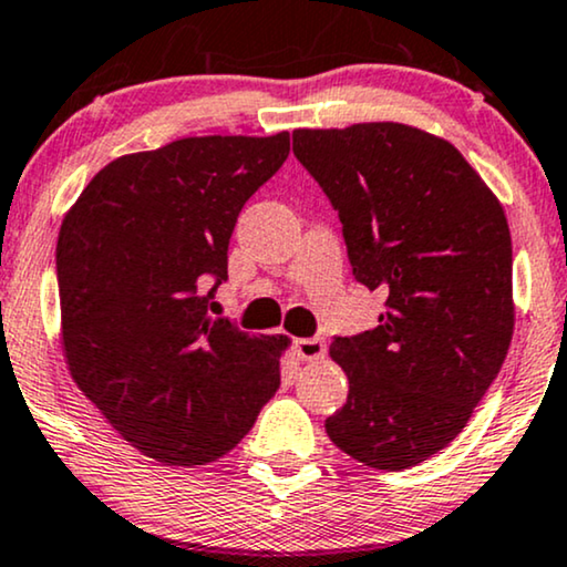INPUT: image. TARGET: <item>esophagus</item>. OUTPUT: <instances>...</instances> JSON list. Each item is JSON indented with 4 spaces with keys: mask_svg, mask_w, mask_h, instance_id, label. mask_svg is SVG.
Wrapping results in <instances>:
<instances>
[{
    "mask_svg": "<svg viewBox=\"0 0 567 567\" xmlns=\"http://www.w3.org/2000/svg\"><path fill=\"white\" fill-rule=\"evenodd\" d=\"M293 354L301 362H318V359L326 357V343H322V338H299L293 343Z\"/></svg>",
    "mask_w": 567,
    "mask_h": 567,
    "instance_id": "34e87169",
    "label": "esophagus"
}]
</instances>
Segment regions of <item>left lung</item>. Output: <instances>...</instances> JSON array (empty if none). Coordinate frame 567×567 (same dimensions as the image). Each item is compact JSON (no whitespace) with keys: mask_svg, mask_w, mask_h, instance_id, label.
I'll use <instances>...</instances> for the list:
<instances>
[{"mask_svg":"<svg viewBox=\"0 0 567 567\" xmlns=\"http://www.w3.org/2000/svg\"><path fill=\"white\" fill-rule=\"evenodd\" d=\"M293 156L330 197L359 284L385 291L380 326L336 338L349 399L336 447L380 472L453 443L508 354V218L461 151L401 122L293 130Z\"/></svg>","mask_w":567,"mask_h":567,"instance_id":"1","label":"left lung"}]
</instances>
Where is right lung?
<instances>
[{"label":"right lung","mask_w":567,"mask_h":567,"mask_svg":"<svg viewBox=\"0 0 567 567\" xmlns=\"http://www.w3.org/2000/svg\"><path fill=\"white\" fill-rule=\"evenodd\" d=\"M289 132L182 137L114 158L64 213L56 239L62 351L72 380L132 447L203 466L252 430L281 385L286 336L208 312L252 193Z\"/></svg>","instance_id":"add662e5"}]
</instances>
